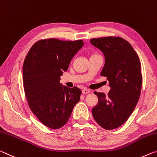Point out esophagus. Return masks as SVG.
<instances>
[{
	"instance_id": "1",
	"label": "esophagus",
	"mask_w": 157,
	"mask_h": 157,
	"mask_svg": "<svg viewBox=\"0 0 157 157\" xmlns=\"http://www.w3.org/2000/svg\"><path fill=\"white\" fill-rule=\"evenodd\" d=\"M90 91L89 90V89H84L82 90V94H89Z\"/></svg>"
}]
</instances>
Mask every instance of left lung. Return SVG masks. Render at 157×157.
I'll return each mask as SVG.
<instances>
[{"label": "left lung", "instance_id": "8db88e82", "mask_svg": "<svg viewBox=\"0 0 157 157\" xmlns=\"http://www.w3.org/2000/svg\"><path fill=\"white\" fill-rule=\"evenodd\" d=\"M90 42L105 56L101 75L106 77L111 87L107 95L94 91L98 102L92 115L102 128L112 130L127 120L138 103L143 84L140 61L131 44L121 37L92 38Z\"/></svg>", "mask_w": 157, "mask_h": 157}]
</instances>
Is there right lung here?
<instances>
[{"mask_svg": "<svg viewBox=\"0 0 157 157\" xmlns=\"http://www.w3.org/2000/svg\"><path fill=\"white\" fill-rule=\"evenodd\" d=\"M83 44L82 40H40L24 59L23 84L27 103L47 127L58 129L65 125L80 99V89L62 86L60 76Z\"/></svg>", "mask_w": 157, "mask_h": 157, "instance_id": "add662e5", "label": "right lung"}]
</instances>
